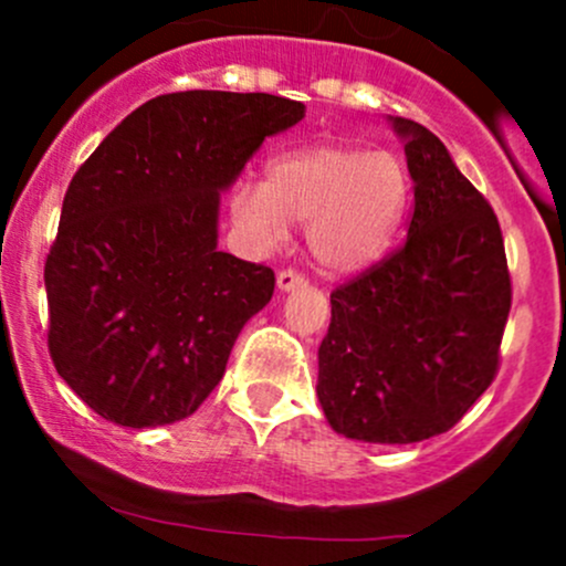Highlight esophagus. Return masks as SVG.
<instances>
[{"instance_id": "34e87169", "label": "esophagus", "mask_w": 566, "mask_h": 566, "mask_svg": "<svg viewBox=\"0 0 566 566\" xmlns=\"http://www.w3.org/2000/svg\"><path fill=\"white\" fill-rule=\"evenodd\" d=\"M276 284H279V290H284V293H287V290L304 287L306 276L301 271H295V268H287V271H279Z\"/></svg>"}]
</instances>
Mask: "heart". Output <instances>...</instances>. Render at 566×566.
<instances>
[{"mask_svg":"<svg viewBox=\"0 0 566 566\" xmlns=\"http://www.w3.org/2000/svg\"><path fill=\"white\" fill-rule=\"evenodd\" d=\"M408 169L394 153L315 145L279 153L265 182H241L232 213L262 243H282L287 221L310 224V251L328 273H356L384 254L408 208Z\"/></svg>","mask_w":566,"mask_h":566,"instance_id":"b5f03b06","label":"heart"}]
</instances>
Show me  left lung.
I'll list each match as a JSON object with an SVG mask.
<instances>
[{"mask_svg":"<svg viewBox=\"0 0 566 566\" xmlns=\"http://www.w3.org/2000/svg\"><path fill=\"white\" fill-rule=\"evenodd\" d=\"M413 177L408 238L331 293L317 397L367 443L441 436L499 375L512 310L504 235L432 130L394 117Z\"/></svg>","mask_w":566,"mask_h":566,"instance_id":"8db88e82","label":"left lung"}]
</instances>
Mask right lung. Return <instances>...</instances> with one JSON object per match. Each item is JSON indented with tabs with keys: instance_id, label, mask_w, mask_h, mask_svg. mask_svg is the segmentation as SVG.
Masks as SVG:
<instances>
[{
	"instance_id": "obj_1",
	"label": "right lung",
	"mask_w": 566,
	"mask_h": 566,
	"mask_svg": "<svg viewBox=\"0 0 566 566\" xmlns=\"http://www.w3.org/2000/svg\"><path fill=\"white\" fill-rule=\"evenodd\" d=\"M304 108L268 93L158 95L73 175L43 271L49 353L106 421L175 424L219 386L276 284L216 249L219 197Z\"/></svg>"
}]
</instances>
